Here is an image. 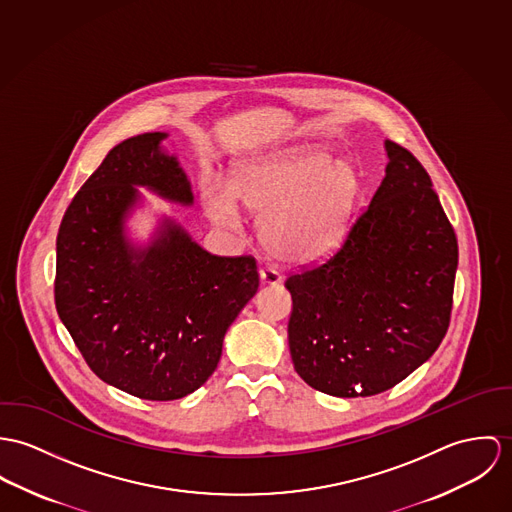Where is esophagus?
Here are the masks:
<instances>
[{
	"label": "esophagus",
	"instance_id": "obj_1",
	"mask_svg": "<svg viewBox=\"0 0 512 512\" xmlns=\"http://www.w3.org/2000/svg\"><path fill=\"white\" fill-rule=\"evenodd\" d=\"M259 277H261V283L263 284H279L283 281V275L279 271H275V269H269V267L261 269Z\"/></svg>",
	"mask_w": 512,
	"mask_h": 512
}]
</instances>
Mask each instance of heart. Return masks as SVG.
<instances>
[{
  "label": "heart",
  "mask_w": 512,
  "mask_h": 512,
  "mask_svg": "<svg viewBox=\"0 0 512 512\" xmlns=\"http://www.w3.org/2000/svg\"><path fill=\"white\" fill-rule=\"evenodd\" d=\"M359 174L326 151L269 157L245 163L231 186L218 182L202 194L206 214L233 226L237 202L257 218L263 247L279 261L312 263L328 255L355 208Z\"/></svg>",
  "instance_id": "1"
}]
</instances>
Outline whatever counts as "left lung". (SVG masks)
Masks as SVG:
<instances>
[{
  "mask_svg": "<svg viewBox=\"0 0 512 512\" xmlns=\"http://www.w3.org/2000/svg\"><path fill=\"white\" fill-rule=\"evenodd\" d=\"M385 149V178L338 251L284 283L294 369L332 397L393 389L450 326L454 228L418 159L393 141Z\"/></svg>",
  "mask_w": 512,
  "mask_h": 512,
  "instance_id": "left-lung-1",
  "label": "left lung"
}]
</instances>
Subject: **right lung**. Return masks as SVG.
I'll return each mask as SVG.
<instances>
[{
  "mask_svg": "<svg viewBox=\"0 0 512 512\" xmlns=\"http://www.w3.org/2000/svg\"><path fill=\"white\" fill-rule=\"evenodd\" d=\"M167 133L115 145L72 198L57 237L55 304L88 367L145 400H176L216 371L224 336L259 288L251 255L204 251L165 218L147 247L131 243L125 218L135 186L190 206L194 196Z\"/></svg>",
  "mask_w": 512,
  "mask_h": 512,
  "instance_id": "obj_1",
  "label": "right lung"
}]
</instances>
